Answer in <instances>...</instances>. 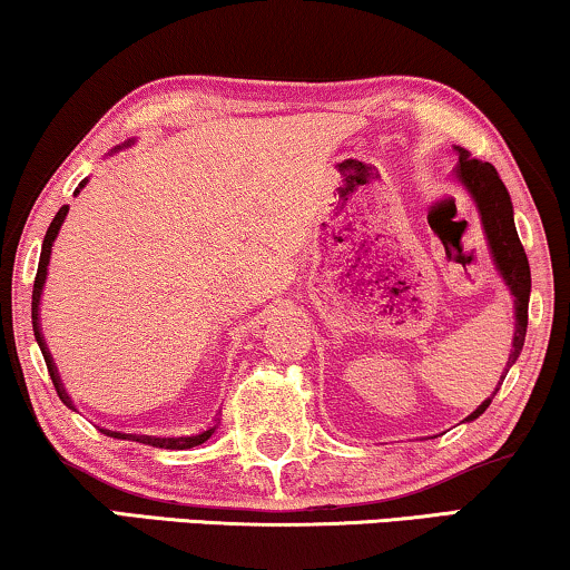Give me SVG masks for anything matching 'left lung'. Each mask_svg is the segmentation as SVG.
I'll return each mask as SVG.
<instances>
[{"label": "left lung", "instance_id": "obj_1", "mask_svg": "<svg viewBox=\"0 0 570 570\" xmlns=\"http://www.w3.org/2000/svg\"><path fill=\"white\" fill-rule=\"evenodd\" d=\"M459 153V166L454 170L456 181L470 191V197L478 205L480 220H482V230H485L490 254H493V264L498 269V275L503 277V283L509 285V291L513 295V314H517V330H513V342H511V355L509 363H505V371L498 386L503 384L505 373L524 347V337H527V318H529V293H532V275H529V262L524 254V246H521L517 225H513V205L509 197V189L498 176V170L490 166V163H482L478 158H472L464 147H454ZM498 392V389H495ZM493 392V396H495ZM493 396H488L485 402L480 404L478 410L472 412L470 417H464L466 423L470 420H478L482 412L488 410V404L493 402Z\"/></svg>", "mask_w": 570, "mask_h": 570}]
</instances>
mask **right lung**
I'll return each instance as SVG.
<instances>
[{
    "mask_svg": "<svg viewBox=\"0 0 570 570\" xmlns=\"http://www.w3.org/2000/svg\"><path fill=\"white\" fill-rule=\"evenodd\" d=\"M129 145L131 142H124L119 147H114L111 153L121 150V147H129ZM85 184H88V178H85V181H80V186H77L75 194H80V189H82ZM67 213H69V205H65V207L59 209L57 217H53L51 225H49V230H46V238H43V246H41V259H38V272H36V283H33V332H36V342H38V347H41L46 368H49V376L53 381V389H57L59 400L65 402L69 410H75V404H72V400H69L65 384H61L59 371H57V365H53V361H51V353H49V347H46V340H43V332H41V293H43V283H46V269H49L51 246H53V240H57V236H59V228H61V223H65ZM100 433L111 435V439H121V441H137V443H145V446H155V449H194V446H199V443H205L209 435L215 433V425L207 428V431L197 433V435H181V439H155V435L104 431V428H100Z\"/></svg>",
    "mask_w": 570,
    "mask_h": 570,
    "instance_id": "1",
    "label": "right lung"
}]
</instances>
